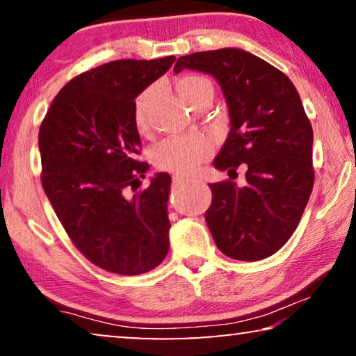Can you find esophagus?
Wrapping results in <instances>:
<instances>
[{"label": "esophagus", "mask_w": 356, "mask_h": 356, "mask_svg": "<svg viewBox=\"0 0 356 356\" xmlns=\"http://www.w3.org/2000/svg\"><path fill=\"white\" fill-rule=\"evenodd\" d=\"M189 181H191V178L181 177V175H175V177H173V183L175 184H188Z\"/></svg>", "instance_id": "1"}]
</instances>
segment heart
Masks as SVG:
<instances>
[{"label":"heart","mask_w":356,"mask_h":356,"mask_svg":"<svg viewBox=\"0 0 356 356\" xmlns=\"http://www.w3.org/2000/svg\"><path fill=\"white\" fill-rule=\"evenodd\" d=\"M177 89L186 104L193 105L204 92H212V84L206 77L197 74L181 76L177 81ZM155 99V87H147L134 99L133 123L140 134L150 128V108ZM211 140L202 136L189 138H168L159 143L152 150L155 167L175 175H191L196 172L204 160L211 155Z\"/></svg>","instance_id":"obj_1"}]
</instances>
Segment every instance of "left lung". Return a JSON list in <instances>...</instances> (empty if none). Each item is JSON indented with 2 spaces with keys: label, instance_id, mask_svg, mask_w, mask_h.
I'll return each instance as SVG.
<instances>
[{
  "label": "left lung",
  "instance_id": "8db88e82",
  "mask_svg": "<svg viewBox=\"0 0 356 356\" xmlns=\"http://www.w3.org/2000/svg\"><path fill=\"white\" fill-rule=\"evenodd\" d=\"M213 76L230 115V133L213 160L228 179L212 183L206 222L223 254L238 261L269 257L298 227L314 184L313 128L300 94L284 72L238 48L178 58L175 72ZM245 163V184L232 181Z\"/></svg>",
  "mask_w": 356,
  "mask_h": 356
}]
</instances>
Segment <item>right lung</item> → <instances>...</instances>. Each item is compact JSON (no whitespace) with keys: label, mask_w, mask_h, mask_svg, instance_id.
<instances>
[{"label":"right lung","mask_w":356,"mask_h":356,"mask_svg":"<svg viewBox=\"0 0 356 356\" xmlns=\"http://www.w3.org/2000/svg\"><path fill=\"white\" fill-rule=\"evenodd\" d=\"M173 61L116 60L82 72L58 92L40 124L43 191L77 250L113 274H144L168 252L170 175L129 191L149 168L136 159L134 99Z\"/></svg>","instance_id":"add662e5"}]
</instances>
